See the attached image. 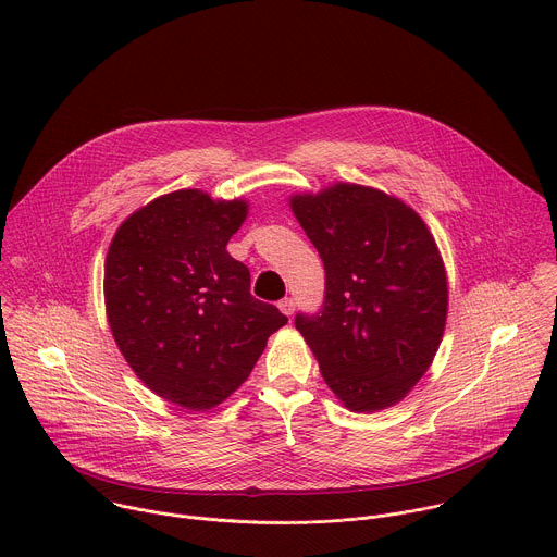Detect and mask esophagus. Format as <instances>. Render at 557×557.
I'll use <instances>...</instances> for the list:
<instances>
[{
  "label": "esophagus",
  "instance_id": "34e87169",
  "mask_svg": "<svg viewBox=\"0 0 557 557\" xmlns=\"http://www.w3.org/2000/svg\"><path fill=\"white\" fill-rule=\"evenodd\" d=\"M277 306H280V310H282L284 314H288V317L295 312V299H293V297H284V299H280V304H277Z\"/></svg>",
  "mask_w": 557,
  "mask_h": 557
}]
</instances>
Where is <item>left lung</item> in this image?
I'll return each mask as SVG.
<instances>
[{
  "label": "left lung",
  "instance_id": "obj_1",
  "mask_svg": "<svg viewBox=\"0 0 557 557\" xmlns=\"http://www.w3.org/2000/svg\"><path fill=\"white\" fill-rule=\"evenodd\" d=\"M324 262L317 312L295 329L352 412L401 401L428 372L447 314V277L425 222L383 191L339 183L290 200Z\"/></svg>",
  "mask_w": 557,
  "mask_h": 557
}]
</instances>
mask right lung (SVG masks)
Listing matches in <instances>:
<instances>
[{"mask_svg":"<svg viewBox=\"0 0 557 557\" xmlns=\"http://www.w3.org/2000/svg\"><path fill=\"white\" fill-rule=\"evenodd\" d=\"M245 218L243 200L181 189L132 213L110 245L112 335L136 376L181 408L222 404L288 322L251 295L249 269L226 251Z\"/></svg>","mask_w":557,"mask_h":557,"instance_id":"add662e5","label":"right lung"}]
</instances>
